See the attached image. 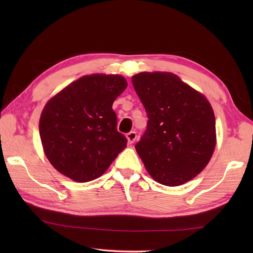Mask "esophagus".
<instances>
[{"instance_id":"34e87169","label":"esophagus","mask_w":253,"mask_h":253,"mask_svg":"<svg viewBox=\"0 0 253 253\" xmlns=\"http://www.w3.org/2000/svg\"><path fill=\"white\" fill-rule=\"evenodd\" d=\"M126 138H127V141H128V143H133L136 141V139H137V133H136V131H130V132H128L127 135H126Z\"/></svg>"}]
</instances>
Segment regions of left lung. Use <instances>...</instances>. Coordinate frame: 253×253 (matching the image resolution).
Returning <instances> with one entry per match:
<instances>
[{"label":"left lung","mask_w":253,"mask_h":253,"mask_svg":"<svg viewBox=\"0 0 253 253\" xmlns=\"http://www.w3.org/2000/svg\"><path fill=\"white\" fill-rule=\"evenodd\" d=\"M131 80L149 118L135 146L144 168L159 184H186L201 173L215 150L211 104L173 73L142 72Z\"/></svg>","instance_id":"8db88e82"}]
</instances>
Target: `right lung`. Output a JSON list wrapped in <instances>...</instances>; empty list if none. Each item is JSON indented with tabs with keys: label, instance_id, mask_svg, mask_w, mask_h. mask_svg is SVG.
<instances>
[{
	"label": "right lung",
	"instance_id": "right-lung-1",
	"mask_svg": "<svg viewBox=\"0 0 253 253\" xmlns=\"http://www.w3.org/2000/svg\"><path fill=\"white\" fill-rule=\"evenodd\" d=\"M127 87L121 75H85L46 102L39 121L42 148L57 171L74 181L99 178L127 146L113 102Z\"/></svg>",
	"mask_w": 253,
	"mask_h": 253
}]
</instances>
